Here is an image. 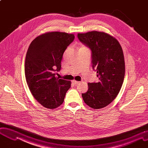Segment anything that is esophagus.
<instances>
[{
  "label": "esophagus",
  "instance_id": "1",
  "mask_svg": "<svg viewBox=\"0 0 148 148\" xmlns=\"http://www.w3.org/2000/svg\"><path fill=\"white\" fill-rule=\"evenodd\" d=\"M79 81H75V80H73L72 81V83L74 84H78L79 83Z\"/></svg>",
  "mask_w": 148,
  "mask_h": 148
}]
</instances>
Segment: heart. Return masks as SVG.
<instances>
[{"instance_id": "b5f03b06", "label": "heart", "mask_w": 148, "mask_h": 148, "mask_svg": "<svg viewBox=\"0 0 148 148\" xmlns=\"http://www.w3.org/2000/svg\"><path fill=\"white\" fill-rule=\"evenodd\" d=\"M81 47H84V46H81Z\"/></svg>"}]
</instances>
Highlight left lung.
<instances>
[{
	"instance_id": "1",
	"label": "left lung",
	"mask_w": 148,
	"mask_h": 148,
	"mask_svg": "<svg viewBox=\"0 0 148 148\" xmlns=\"http://www.w3.org/2000/svg\"><path fill=\"white\" fill-rule=\"evenodd\" d=\"M78 38L90 49L92 67L99 79L98 82H88V90L82 93V97L91 108H103L116 97L125 78V63L121 46L116 38L103 32L78 33Z\"/></svg>"
}]
</instances>
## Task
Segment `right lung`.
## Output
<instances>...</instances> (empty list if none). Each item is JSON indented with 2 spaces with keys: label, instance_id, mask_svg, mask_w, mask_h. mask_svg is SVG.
I'll return each mask as SVG.
<instances>
[{
  "label": "right lung",
  "instance_id": "1",
  "mask_svg": "<svg viewBox=\"0 0 148 148\" xmlns=\"http://www.w3.org/2000/svg\"><path fill=\"white\" fill-rule=\"evenodd\" d=\"M75 38L73 34L47 32L29 45L25 61L27 83L34 98L44 108H57L64 102L71 81L60 79L56 72L61 68L64 52Z\"/></svg>",
  "mask_w": 148,
  "mask_h": 148
}]
</instances>
